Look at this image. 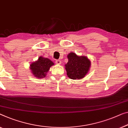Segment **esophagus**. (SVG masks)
<instances>
[{
  "mask_svg": "<svg viewBox=\"0 0 128 128\" xmlns=\"http://www.w3.org/2000/svg\"><path fill=\"white\" fill-rule=\"evenodd\" d=\"M56 63H57L58 64H60L62 63V62L59 60H56Z\"/></svg>",
  "mask_w": 128,
  "mask_h": 128,
  "instance_id": "34e87169",
  "label": "esophagus"
}]
</instances>
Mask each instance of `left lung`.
<instances>
[{"label":"left lung","instance_id":"1","mask_svg":"<svg viewBox=\"0 0 128 128\" xmlns=\"http://www.w3.org/2000/svg\"><path fill=\"white\" fill-rule=\"evenodd\" d=\"M67 58L68 62L65 66L68 77L74 80L84 77L90 67V61L86 57L78 56L73 52L69 53Z\"/></svg>","mask_w":128,"mask_h":128}]
</instances>
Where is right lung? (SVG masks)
Masks as SVG:
<instances>
[{"label": "right lung", "instance_id": "add662e5", "mask_svg": "<svg viewBox=\"0 0 128 128\" xmlns=\"http://www.w3.org/2000/svg\"><path fill=\"white\" fill-rule=\"evenodd\" d=\"M54 63L49 58L40 57L38 60L30 65V70L34 76L38 79L45 77L51 66Z\"/></svg>", "mask_w": 128, "mask_h": 128}]
</instances>
